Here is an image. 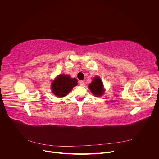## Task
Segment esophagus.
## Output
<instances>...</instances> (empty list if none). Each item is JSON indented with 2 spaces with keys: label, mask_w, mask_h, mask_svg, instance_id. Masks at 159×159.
Returning <instances> with one entry per match:
<instances>
[{
  "label": "esophagus",
  "mask_w": 159,
  "mask_h": 159,
  "mask_svg": "<svg viewBox=\"0 0 159 159\" xmlns=\"http://www.w3.org/2000/svg\"><path fill=\"white\" fill-rule=\"evenodd\" d=\"M79 85H80V86H84L85 83H84V81L81 80V81H80V82H79Z\"/></svg>",
  "instance_id": "obj_1"
}]
</instances>
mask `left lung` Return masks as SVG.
I'll return each instance as SVG.
<instances>
[{
    "label": "left lung",
    "instance_id": "obj_1",
    "mask_svg": "<svg viewBox=\"0 0 159 159\" xmlns=\"http://www.w3.org/2000/svg\"><path fill=\"white\" fill-rule=\"evenodd\" d=\"M89 88L91 93L96 97L102 96L105 90L102 80L98 76L94 77L92 82L89 84Z\"/></svg>",
    "mask_w": 159,
    "mask_h": 159
}]
</instances>
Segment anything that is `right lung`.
Masks as SVG:
<instances>
[{
  "label": "right lung",
  "mask_w": 159,
  "mask_h": 159,
  "mask_svg": "<svg viewBox=\"0 0 159 159\" xmlns=\"http://www.w3.org/2000/svg\"><path fill=\"white\" fill-rule=\"evenodd\" d=\"M77 80L65 74L59 75L52 83V91L58 97L66 96L77 85Z\"/></svg>",
  "instance_id": "add662e5"
}]
</instances>
